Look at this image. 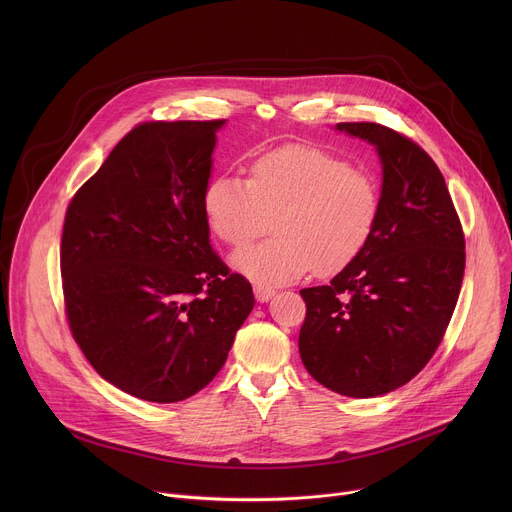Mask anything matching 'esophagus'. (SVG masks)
<instances>
[{"label":"esophagus","instance_id":"1","mask_svg":"<svg viewBox=\"0 0 512 512\" xmlns=\"http://www.w3.org/2000/svg\"><path fill=\"white\" fill-rule=\"evenodd\" d=\"M253 291H255L257 302H261V304L269 302V300L275 296V289H273V287H267V285H255Z\"/></svg>","mask_w":512,"mask_h":512}]
</instances>
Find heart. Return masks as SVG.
Wrapping results in <instances>:
<instances>
[{
  "label": "heart",
  "instance_id": "heart-1",
  "mask_svg": "<svg viewBox=\"0 0 512 512\" xmlns=\"http://www.w3.org/2000/svg\"><path fill=\"white\" fill-rule=\"evenodd\" d=\"M379 204V182L369 170L302 143L255 158L249 180L212 178L202 196L208 229L233 247L255 239L275 214L277 239L231 257L233 269L257 285L291 283L310 269H344L369 243Z\"/></svg>",
  "mask_w": 512,
  "mask_h": 512
}]
</instances>
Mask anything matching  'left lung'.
I'll return each mask as SVG.
<instances>
[{
    "label": "left lung",
    "instance_id": "left-lung-1",
    "mask_svg": "<svg viewBox=\"0 0 512 512\" xmlns=\"http://www.w3.org/2000/svg\"><path fill=\"white\" fill-rule=\"evenodd\" d=\"M371 143L383 172L373 235L328 285L308 287L300 356L334 393L369 399L409 383L440 346L464 267L446 180L411 139L379 123H336Z\"/></svg>",
    "mask_w": 512,
    "mask_h": 512
}]
</instances>
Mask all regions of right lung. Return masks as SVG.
I'll list each match as a JSON object with an SVG mask.
<instances>
[{
    "mask_svg": "<svg viewBox=\"0 0 512 512\" xmlns=\"http://www.w3.org/2000/svg\"><path fill=\"white\" fill-rule=\"evenodd\" d=\"M227 121L131 129L72 198L60 243L68 324L113 387L176 403L223 369L255 306L208 239L202 196Z\"/></svg>",
    "mask_w": 512,
    "mask_h": 512,
    "instance_id": "right-lung-1",
    "label": "right lung"
}]
</instances>
